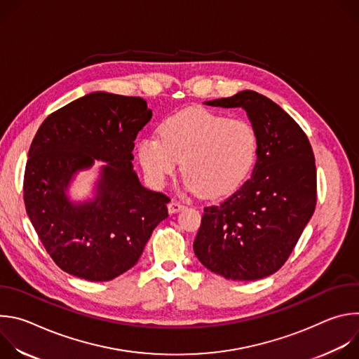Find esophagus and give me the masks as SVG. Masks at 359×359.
I'll use <instances>...</instances> for the list:
<instances>
[{
  "label": "esophagus",
  "instance_id": "34e87169",
  "mask_svg": "<svg viewBox=\"0 0 359 359\" xmlns=\"http://www.w3.org/2000/svg\"><path fill=\"white\" fill-rule=\"evenodd\" d=\"M186 206L183 203L177 201V200H172L169 204H168V209H169V213H177L180 210H183Z\"/></svg>",
  "mask_w": 359,
  "mask_h": 359
}]
</instances>
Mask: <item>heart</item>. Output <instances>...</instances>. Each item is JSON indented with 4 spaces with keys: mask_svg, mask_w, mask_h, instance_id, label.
<instances>
[{
    "mask_svg": "<svg viewBox=\"0 0 359 359\" xmlns=\"http://www.w3.org/2000/svg\"><path fill=\"white\" fill-rule=\"evenodd\" d=\"M159 135L144 136L137 144V158L147 177L163 183L182 159L187 183L203 196L230 191L257 155V133L250 122L208 109L169 116Z\"/></svg>",
    "mask_w": 359,
    "mask_h": 359,
    "instance_id": "1",
    "label": "heart"
}]
</instances>
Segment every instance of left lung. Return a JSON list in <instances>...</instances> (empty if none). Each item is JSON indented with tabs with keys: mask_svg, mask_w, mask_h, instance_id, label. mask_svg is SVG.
Masks as SVG:
<instances>
[{
	"mask_svg": "<svg viewBox=\"0 0 359 359\" xmlns=\"http://www.w3.org/2000/svg\"><path fill=\"white\" fill-rule=\"evenodd\" d=\"M206 105L247 112L257 133V162L236 191L204 208L193 250L224 278L259 280L284 266L316 210L313 147L299 125L262 93L241 90Z\"/></svg>",
	"mask_w": 359,
	"mask_h": 359,
	"instance_id": "1",
	"label": "left lung"
}]
</instances>
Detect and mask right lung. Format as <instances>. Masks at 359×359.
<instances>
[{
	"label": "right lung",
	"instance_id": "right-lung-1",
	"mask_svg": "<svg viewBox=\"0 0 359 359\" xmlns=\"http://www.w3.org/2000/svg\"><path fill=\"white\" fill-rule=\"evenodd\" d=\"M146 100L93 92L39 126L24 173V203L46 252L68 274L109 281L132 269L170 198L144 189L132 170L137 132L150 121ZM95 158L102 168L93 202L72 205L65 190Z\"/></svg>",
	"mask_w": 359,
	"mask_h": 359
}]
</instances>
